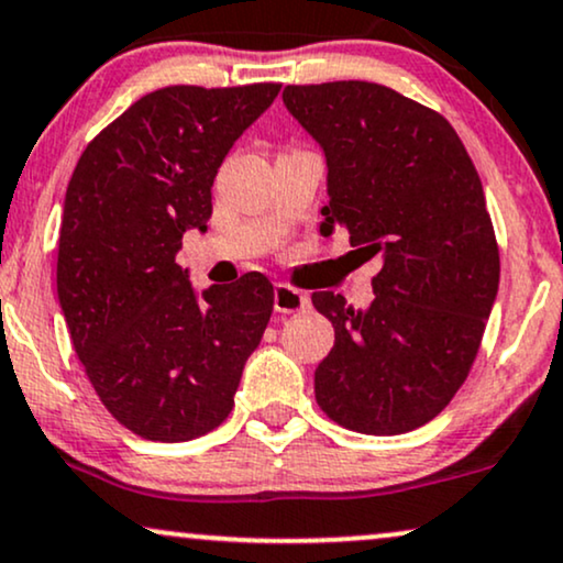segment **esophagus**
I'll return each instance as SVG.
<instances>
[{"label": "esophagus", "mask_w": 563, "mask_h": 563, "mask_svg": "<svg viewBox=\"0 0 563 563\" xmlns=\"http://www.w3.org/2000/svg\"><path fill=\"white\" fill-rule=\"evenodd\" d=\"M310 305L308 297H305L300 289L289 287V284L279 282L274 287V310L276 313H297V310H305Z\"/></svg>", "instance_id": "obj_1"}]
</instances>
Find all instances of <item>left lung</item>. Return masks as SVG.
<instances>
[{
	"mask_svg": "<svg viewBox=\"0 0 563 563\" xmlns=\"http://www.w3.org/2000/svg\"><path fill=\"white\" fill-rule=\"evenodd\" d=\"M282 96L329 164L321 232L344 229L355 253L384 255L367 310L313 292L334 323L316 401L357 433H407L467 380L494 308L501 261L481 177L446 117L378 82Z\"/></svg>",
	"mask_w": 563,
	"mask_h": 563,
	"instance_id": "obj_1",
	"label": "left lung"
}]
</instances>
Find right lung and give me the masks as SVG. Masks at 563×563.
<instances>
[{
    "label": "right lung",
    "instance_id": "right-lung-1",
    "mask_svg": "<svg viewBox=\"0 0 563 563\" xmlns=\"http://www.w3.org/2000/svg\"><path fill=\"white\" fill-rule=\"evenodd\" d=\"M279 82L169 86L145 93L82 151L67 185L57 295L90 386L148 441L219 428L261 344L274 287L258 271L196 297L175 261L206 229L211 185Z\"/></svg>",
    "mask_w": 563,
    "mask_h": 563
}]
</instances>
